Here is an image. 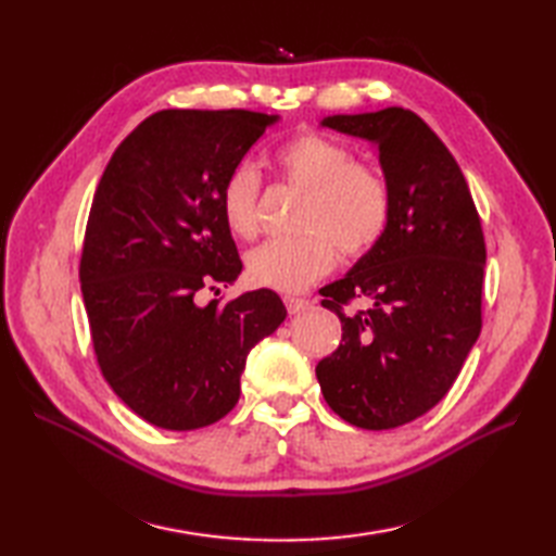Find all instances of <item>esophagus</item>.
<instances>
[{"label": "esophagus", "mask_w": 556, "mask_h": 556, "mask_svg": "<svg viewBox=\"0 0 556 556\" xmlns=\"http://www.w3.org/2000/svg\"><path fill=\"white\" fill-rule=\"evenodd\" d=\"M285 305H287V311L291 315H296V313L311 311L313 308V301L311 299H301V296H285Z\"/></svg>", "instance_id": "obj_1"}]
</instances>
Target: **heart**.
<instances>
[{
	"instance_id": "obj_1",
	"label": "heart",
	"mask_w": 556,
	"mask_h": 556,
	"mask_svg": "<svg viewBox=\"0 0 556 556\" xmlns=\"http://www.w3.org/2000/svg\"><path fill=\"white\" fill-rule=\"evenodd\" d=\"M281 179L303 191L296 212L299 233L275 236L245 257L255 287L293 293L332 269L337 248L349 257L365 255L382 241L394 212L387 176L356 162L353 150L323 134H301L271 155ZM260 174L236 164L219 188V210L239 239L257 231Z\"/></svg>"
}]
</instances>
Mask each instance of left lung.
Wrapping results in <instances>:
<instances>
[{
	"label": "left lung",
	"instance_id": "8db88e82",
	"mask_svg": "<svg viewBox=\"0 0 556 556\" xmlns=\"http://www.w3.org/2000/svg\"><path fill=\"white\" fill-rule=\"evenodd\" d=\"M368 138L394 195L389 229L344 279L320 289L341 344L317 363L325 401L363 430H392L440 404L482 327L485 236L452 152L416 112L323 122ZM353 300L363 309H351Z\"/></svg>",
	"mask_w": 556,
	"mask_h": 556
}]
</instances>
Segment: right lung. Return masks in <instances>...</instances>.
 <instances>
[{
    "instance_id": "add662e5",
    "label": "right lung",
    "mask_w": 556,
    "mask_h": 556,
    "mask_svg": "<svg viewBox=\"0 0 556 556\" xmlns=\"http://www.w3.org/2000/svg\"><path fill=\"white\" fill-rule=\"evenodd\" d=\"M275 119L155 112L114 150L92 198L78 267L92 349L114 394L157 428L198 430L227 416L248 351L287 317L269 289L198 303L243 267L219 188Z\"/></svg>"
}]
</instances>
